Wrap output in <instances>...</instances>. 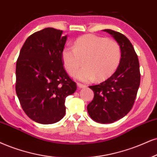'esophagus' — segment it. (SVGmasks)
<instances>
[{
  "instance_id": "34e87169",
  "label": "esophagus",
  "mask_w": 157,
  "mask_h": 157,
  "mask_svg": "<svg viewBox=\"0 0 157 157\" xmlns=\"http://www.w3.org/2000/svg\"><path fill=\"white\" fill-rule=\"evenodd\" d=\"M77 86H78V88H85V87H86V85L81 84V83H77Z\"/></svg>"
}]
</instances>
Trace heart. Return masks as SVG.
<instances>
[{
  "instance_id": "1",
  "label": "heart",
  "mask_w": 157,
  "mask_h": 157,
  "mask_svg": "<svg viewBox=\"0 0 157 157\" xmlns=\"http://www.w3.org/2000/svg\"><path fill=\"white\" fill-rule=\"evenodd\" d=\"M64 67L73 75L82 65L84 67L75 78L84 82L107 78L115 72L121 59V46L107 38L87 34L77 38L73 47L65 46L61 52Z\"/></svg>"
}]
</instances>
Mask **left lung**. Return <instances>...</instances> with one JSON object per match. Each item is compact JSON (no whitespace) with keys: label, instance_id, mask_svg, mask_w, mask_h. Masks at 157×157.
Listing matches in <instances>:
<instances>
[{"label":"left lung","instance_id":"left-lung-1","mask_svg":"<svg viewBox=\"0 0 157 157\" xmlns=\"http://www.w3.org/2000/svg\"><path fill=\"white\" fill-rule=\"evenodd\" d=\"M111 34L121 46V59L116 72L105 82L90 86L94 98L87 105L89 115L94 121L113 123L129 113L136 98L140 82L139 60L132 44L119 32L110 29Z\"/></svg>","mask_w":157,"mask_h":157}]
</instances>
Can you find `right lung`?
<instances>
[{
	"label": "right lung",
	"instance_id": "right-lung-1",
	"mask_svg": "<svg viewBox=\"0 0 157 157\" xmlns=\"http://www.w3.org/2000/svg\"><path fill=\"white\" fill-rule=\"evenodd\" d=\"M67 36L52 28L25 40L17 61L16 92L23 111L36 122H57L65 114V98L76 90L64 69L61 52Z\"/></svg>",
	"mask_w": 157,
	"mask_h": 157
}]
</instances>
